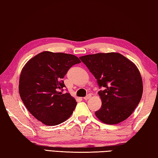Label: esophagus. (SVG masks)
<instances>
[{"label": "esophagus", "mask_w": 158, "mask_h": 158, "mask_svg": "<svg viewBox=\"0 0 158 158\" xmlns=\"http://www.w3.org/2000/svg\"><path fill=\"white\" fill-rule=\"evenodd\" d=\"M91 97H92V94H89L86 95V96L85 97H84V100H87V99H89Z\"/></svg>", "instance_id": "esophagus-1"}]
</instances>
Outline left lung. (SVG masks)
I'll list each match as a JSON object with an SVG mask.
<instances>
[{
    "instance_id": "8db88e82",
    "label": "left lung",
    "mask_w": 158,
    "mask_h": 158,
    "mask_svg": "<svg viewBox=\"0 0 158 158\" xmlns=\"http://www.w3.org/2000/svg\"><path fill=\"white\" fill-rule=\"evenodd\" d=\"M97 79L102 106L95 112L102 123L116 124L132 114L140 102L143 80L135 64L119 53H98L80 57Z\"/></svg>"
}]
</instances>
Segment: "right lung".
I'll return each mask as SVG.
<instances>
[{
    "label": "right lung",
    "instance_id": "obj_1",
    "mask_svg": "<svg viewBox=\"0 0 158 158\" xmlns=\"http://www.w3.org/2000/svg\"><path fill=\"white\" fill-rule=\"evenodd\" d=\"M78 57L64 53L43 52L31 59L21 71L19 94L33 116L46 125H57L73 113L77 102L69 93L63 94L62 79Z\"/></svg>",
    "mask_w": 158,
    "mask_h": 158
}]
</instances>
